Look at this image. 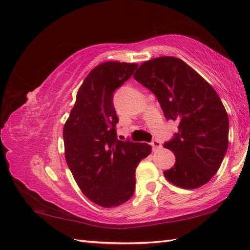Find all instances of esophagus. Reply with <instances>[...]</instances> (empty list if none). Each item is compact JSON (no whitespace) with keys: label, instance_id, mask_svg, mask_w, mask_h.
<instances>
[{"label":"esophagus","instance_id":"1","mask_svg":"<svg viewBox=\"0 0 250 250\" xmlns=\"http://www.w3.org/2000/svg\"><path fill=\"white\" fill-rule=\"evenodd\" d=\"M150 145H151V147H152L153 151H156V150H158V149H160V148L162 147L161 143L159 142V141H157V140H153V141L150 143Z\"/></svg>","mask_w":250,"mask_h":250}]
</instances>
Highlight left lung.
<instances>
[{
    "label": "left lung",
    "mask_w": 250,
    "mask_h": 250,
    "mask_svg": "<svg viewBox=\"0 0 250 250\" xmlns=\"http://www.w3.org/2000/svg\"><path fill=\"white\" fill-rule=\"evenodd\" d=\"M133 77L156 95L166 119L178 122V132L163 145L176 158L164 176L184 189L208 183L229 144V117L215 89L175 57L146 61Z\"/></svg>",
    "instance_id": "left-lung-1"
}]
</instances>
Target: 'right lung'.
<instances>
[{"instance_id":"right-lung-1","label":"right lung","mask_w":250,"mask_h":250,"mask_svg":"<svg viewBox=\"0 0 250 250\" xmlns=\"http://www.w3.org/2000/svg\"><path fill=\"white\" fill-rule=\"evenodd\" d=\"M136 63H101L88 74L63 128L65 160L83 193L93 203L115 207L131 199L135 169L151 152L146 143L117 140L114 92Z\"/></svg>"}]
</instances>
